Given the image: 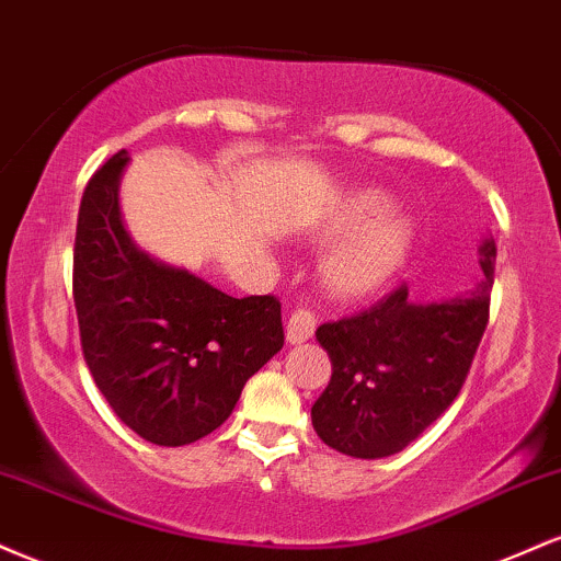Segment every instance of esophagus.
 <instances>
[{"label": "esophagus", "instance_id": "34e87169", "mask_svg": "<svg viewBox=\"0 0 561 561\" xmlns=\"http://www.w3.org/2000/svg\"><path fill=\"white\" fill-rule=\"evenodd\" d=\"M314 328H318V320H314L307 309H296V312L286 322L288 344H305V341L312 339Z\"/></svg>", "mask_w": 561, "mask_h": 561}]
</instances>
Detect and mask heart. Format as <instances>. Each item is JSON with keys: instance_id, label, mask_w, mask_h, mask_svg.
<instances>
[{"instance_id": "b5f03b06", "label": "heart", "mask_w": 561, "mask_h": 561, "mask_svg": "<svg viewBox=\"0 0 561 561\" xmlns=\"http://www.w3.org/2000/svg\"><path fill=\"white\" fill-rule=\"evenodd\" d=\"M378 188H348L322 209L314 236L335 241L322 262V280L335 296L365 299L391 283L410 262L414 222Z\"/></svg>"}]
</instances>
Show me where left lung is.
<instances>
[{"instance_id":"8db88e82","label":"left lung","mask_w":561,"mask_h":561,"mask_svg":"<svg viewBox=\"0 0 561 561\" xmlns=\"http://www.w3.org/2000/svg\"><path fill=\"white\" fill-rule=\"evenodd\" d=\"M480 267L483 280L470 294L420 305L401 286L365 312L318 328L333 375L312 404V425L331 449L391 457L449 410L489 325L493 239L480 247Z\"/></svg>"}]
</instances>
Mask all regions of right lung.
Wrapping results in <instances>:
<instances>
[{
    "label": "right lung",
    "instance_id": "right-lung-1",
    "mask_svg": "<svg viewBox=\"0 0 561 561\" xmlns=\"http://www.w3.org/2000/svg\"><path fill=\"white\" fill-rule=\"evenodd\" d=\"M128 151L96 170L78 209L72 299L83 359L112 412L157 446L217 431L283 348L280 301L233 296L130 241L121 217Z\"/></svg>",
    "mask_w": 561,
    "mask_h": 561
}]
</instances>
